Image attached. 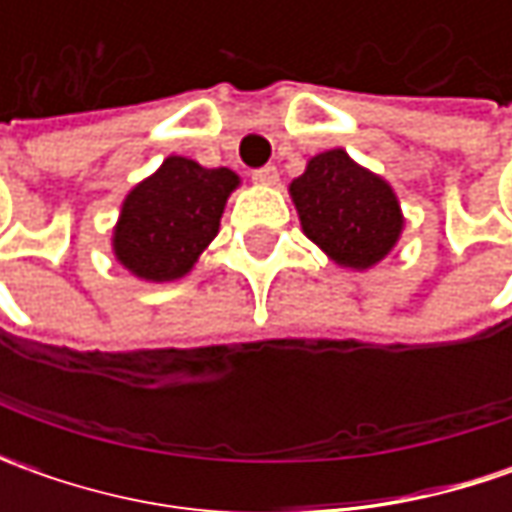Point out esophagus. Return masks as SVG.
Returning <instances> with one entry per match:
<instances>
[{"label":"esophagus","mask_w":512,"mask_h":512,"mask_svg":"<svg viewBox=\"0 0 512 512\" xmlns=\"http://www.w3.org/2000/svg\"><path fill=\"white\" fill-rule=\"evenodd\" d=\"M253 182H259V185H265V187L276 185V182H279V170L273 168V165L256 170V173H253Z\"/></svg>","instance_id":"esophagus-1"}]
</instances>
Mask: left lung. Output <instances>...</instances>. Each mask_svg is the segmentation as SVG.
I'll return each instance as SVG.
<instances>
[{
    "label": "left lung",
    "mask_w": 512,
    "mask_h": 512,
    "mask_svg": "<svg viewBox=\"0 0 512 512\" xmlns=\"http://www.w3.org/2000/svg\"><path fill=\"white\" fill-rule=\"evenodd\" d=\"M302 233L344 270H370L393 253L404 233L402 202L393 185L333 148L307 159L287 187Z\"/></svg>",
    "instance_id": "8db88e82"
}]
</instances>
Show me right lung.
Returning <instances> with one entry per match:
<instances>
[{
	"mask_svg": "<svg viewBox=\"0 0 512 512\" xmlns=\"http://www.w3.org/2000/svg\"><path fill=\"white\" fill-rule=\"evenodd\" d=\"M239 185V173L230 168L168 156L128 190L110 236L113 259L142 282L182 279L216 239L227 199Z\"/></svg>",
	"mask_w": 512,
	"mask_h": 512,
	"instance_id": "1",
	"label": "right lung"
}]
</instances>
